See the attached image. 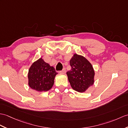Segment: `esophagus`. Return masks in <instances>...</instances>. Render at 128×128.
<instances>
[{
  "label": "esophagus",
  "instance_id": "obj_1",
  "mask_svg": "<svg viewBox=\"0 0 128 128\" xmlns=\"http://www.w3.org/2000/svg\"><path fill=\"white\" fill-rule=\"evenodd\" d=\"M65 72H66V70H65V68H64V69L62 71H59V73L62 74H65Z\"/></svg>",
  "mask_w": 128,
  "mask_h": 128
}]
</instances>
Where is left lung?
Segmentation results:
<instances>
[{
    "instance_id": "1",
    "label": "left lung",
    "mask_w": 128,
    "mask_h": 128,
    "mask_svg": "<svg viewBox=\"0 0 128 128\" xmlns=\"http://www.w3.org/2000/svg\"><path fill=\"white\" fill-rule=\"evenodd\" d=\"M71 69L66 72L74 90L84 93L94 83L95 72L92 64L84 56L74 54L70 60Z\"/></svg>"
}]
</instances>
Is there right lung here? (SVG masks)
<instances>
[{
    "label": "right lung",
    "mask_w": 128,
    "mask_h": 128,
    "mask_svg": "<svg viewBox=\"0 0 128 128\" xmlns=\"http://www.w3.org/2000/svg\"><path fill=\"white\" fill-rule=\"evenodd\" d=\"M56 75L57 73L54 68L40 58L34 62L29 68L28 85L32 90L38 92L48 91L54 84Z\"/></svg>",
    "instance_id": "right-lung-1"
}]
</instances>
